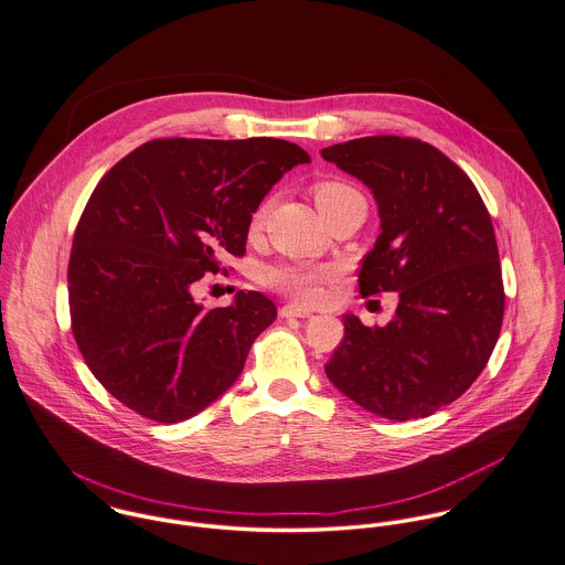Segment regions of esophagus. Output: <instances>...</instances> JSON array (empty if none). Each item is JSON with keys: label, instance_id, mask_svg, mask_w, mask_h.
Segmentation results:
<instances>
[{"label": "esophagus", "instance_id": "esophagus-1", "mask_svg": "<svg viewBox=\"0 0 565 565\" xmlns=\"http://www.w3.org/2000/svg\"><path fill=\"white\" fill-rule=\"evenodd\" d=\"M279 317L281 319H308L310 310H303V308H297V306H281Z\"/></svg>", "mask_w": 565, "mask_h": 565}]
</instances>
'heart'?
I'll use <instances>...</instances> for the list:
<instances>
[{
	"mask_svg": "<svg viewBox=\"0 0 565 565\" xmlns=\"http://www.w3.org/2000/svg\"><path fill=\"white\" fill-rule=\"evenodd\" d=\"M360 196L353 188H349L347 183L340 181H321L315 185V201L317 207L323 212L332 210L334 205H339L347 199ZM270 203L264 201L248 221V231L255 233L259 231L266 214H268ZM332 275V270L328 266H319V264H308V262H295V264H277V266H268L262 270V284L286 295L292 301L299 303H315L319 299V286L321 281H326Z\"/></svg>",
	"mask_w": 565,
	"mask_h": 565,
	"instance_id": "1",
	"label": "heart"
}]
</instances>
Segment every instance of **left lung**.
<instances>
[{"label":"left lung","instance_id":"obj_1","mask_svg":"<svg viewBox=\"0 0 565 565\" xmlns=\"http://www.w3.org/2000/svg\"><path fill=\"white\" fill-rule=\"evenodd\" d=\"M321 154L377 203L382 233L362 259L360 295H399L384 328L342 317L326 373L377 417H428L471 386L500 337L504 286L489 212L471 179L426 141L375 135Z\"/></svg>","mask_w":565,"mask_h":565}]
</instances>
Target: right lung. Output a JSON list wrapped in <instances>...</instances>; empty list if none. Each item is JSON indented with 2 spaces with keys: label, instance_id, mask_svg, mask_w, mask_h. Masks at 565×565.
<instances>
[{
  "label": "right lung",
  "instance_id": "1",
  "mask_svg": "<svg viewBox=\"0 0 565 565\" xmlns=\"http://www.w3.org/2000/svg\"><path fill=\"white\" fill-rule=\"evenodd\" d=\"M297 143L154 139L96 185L67 268L72 332L100 384L159 424L194 417L239 377L277 317L262 292L205 310L194 284L244 255L250 214L295 166Z\"/></svg>",
  "mask_w": 565,
  "mask_h": 565
}]
</instances>
